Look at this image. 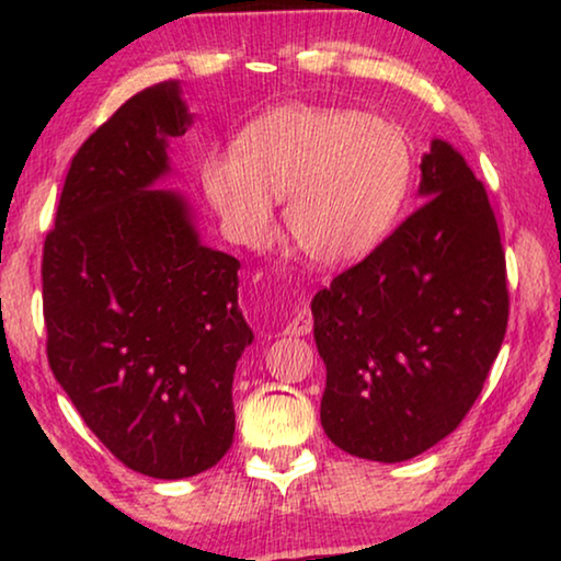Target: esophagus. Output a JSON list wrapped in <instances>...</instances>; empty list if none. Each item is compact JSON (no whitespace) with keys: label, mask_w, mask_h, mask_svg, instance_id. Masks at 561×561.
<instances>
[{"label":"esophagus","mask_w":561,"mask_h":561,"mask_svg":"<svg viewBox=\"0 0 561 561\" xmlns=\"http://www.w3.org/2000/svg\"><path fill=\"white\" fill-rule=\"evenodd\" d=\"M311 329H313V317H311L309 306H301V309L294 313V319L286 324V334L304 336V334H309Z\"/></svg>","instance_id":"1"}]
</instances>
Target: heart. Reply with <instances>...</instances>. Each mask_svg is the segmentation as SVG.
I'll return each mask as SVG.
<instances>
[{
	"mask_svg": "<svg viewBox=\"0 0 561 561\" xmlns=\"http://www.w3.org/2000/svg\"><path fill=\"white\" fill-rule=\"evenodd\" d=\"M411 145L393 122L340 106H280L204 160L206 196L242 242L257 244L286 198V232L313 265L344 267L378 248L411 186Z\"/></svg>",
	"mask_w": 561,
	"mask_h": 561,
	"instance_id": "b5f03b06",
	"label": "heart"
}]
</instances>
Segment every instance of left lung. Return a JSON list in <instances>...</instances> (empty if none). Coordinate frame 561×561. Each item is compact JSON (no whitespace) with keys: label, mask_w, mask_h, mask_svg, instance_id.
Masks as SVG:
<instances>
[{"label":"left lung","mask_w":561,"mask_h":561,"mask_svg":"<svg viewBox=\"0 0 561 561\" xmlns=\"http://www.w3.org/2000/svg\"><path fill=\"white\" fill-rule=\"evenodd\" d=\"M424 204L311 301L321 426L347 455L403 462L455 432L508 327L485 186L449 142L421 160Z\"/></svg>","instance_id":"left-lung-1"}]
</instances>
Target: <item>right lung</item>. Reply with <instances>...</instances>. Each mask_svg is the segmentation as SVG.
I'll use <instances>...</instances> for the list:
<instances>
[{
    "label": "right lung",
    "mask_w": 561,
    "mask_h": 561,
    "mask_svg": "<svg viewBox=\"0 0 561 561\" xmlns=\"http://www.w3.org/2000/svg\"><path fill=\"white\" fill-rule=\"evenodd\" d=\"M188 125L175 81L127 99L73 156L43 248L50 370L99 442L158 480L232 447L234 367L252 344L240 260L202 244L186 198L152 188Z\"/></svg>",
    "instance_id": "right-lung-1"
}]
</instances>
